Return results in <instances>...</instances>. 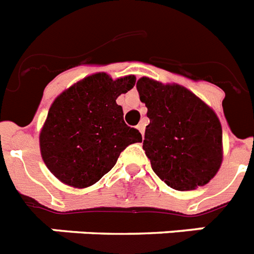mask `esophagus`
Wrapping results in <instances>:
<instances>
[{"mask_svg":"<svg viewBox=\"0 0 254 254\" xmlns=\"http://www.w3.org/2000/svg\"><path fill=\"white\" fill-rule=\"evenodd\" d=\"M137 129L139 131H141V134H142V137H143V134H145V124L143 123H139L137 125Z\"/></svg>","mask_w":254,"mask_h":254,"instance_id":"obj_1","label":"esophagus"}]
</instances>
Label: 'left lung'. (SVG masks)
<instances>
[{
    "mask_svg": "<svg viewBox=\"0 0 254 254\" xmlns=\"http://www.w3.org/2000/svg\"><path fill=\"white\" fill-rule=\"evenodd\" d=\"M137 90L150 119L143 150L152 171L176 190L207 184L223 159L222 125L215 112L180 84L142 77Z\"/></svg>",
    "mask_w": 254,
    "mask_h": 254,
    "instance_id": "left-lung-1",
    "label": "left lung"
}]
</instances>
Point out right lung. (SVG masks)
<instances>
[{
    "mask_svg": "<svg viewBox=\"0 0 254 254\" xmlns=\"http://www.w3.org/2000/svg\"><path fill=\"white\" fill-rule=\"evenodd\" d=\"M135 84L134 75L113 80L106 73L83 78L60 94L40 131L45 166L64 184L87 188L116 164L121 151L142 141L116 103Z\"/></svg>",
    "mask_w": 254,
    "mask_h": 254,
    "instance_id": "add662e5",
    "label": "right lung"
}]
</instances>
